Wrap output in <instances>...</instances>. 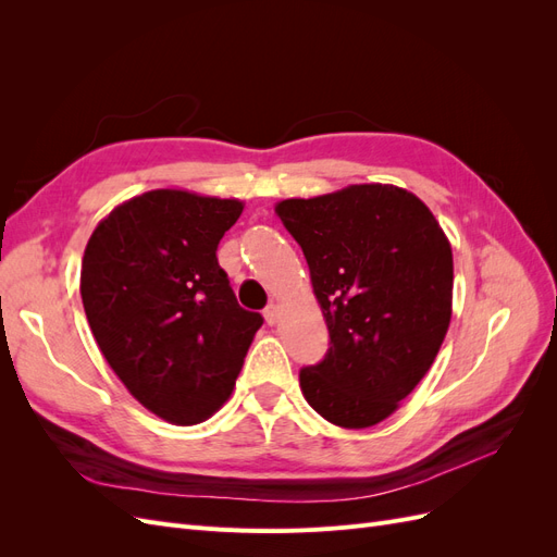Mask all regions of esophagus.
<instances>
[{
	"instance_id": "1",
	"label": "esophagus",
	"mask_w": 557,
	"mask_h": 557,
	"mask_svg": "<svg viewBox=\"0 0 557 557\" xmlns=\"http://www.w3.org/2000/svg\"><path fill=\"white\" fill-rule=\"evenodd\" d=\"M262 313H264V320L269 325L278 323V305H274V301H272V305H267V309Z\"/></svg>"
}]
</instances>
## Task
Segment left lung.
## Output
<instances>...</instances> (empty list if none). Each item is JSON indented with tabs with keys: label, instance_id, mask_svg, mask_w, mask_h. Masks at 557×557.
<instances>
[{
	"label": "left lung",
	"instance_id": "obj_1",
	"mask_svg": "<svg viewBox=\"0 0 557 557\" xmlns=\"http://www.w3.org/2000/svg\"><path fill=\"white\" fill-rule=\"evenodd\" d=\"M281 223L305 252L330 348L299 369L307 401L330 423H381L428 374L450 323L453 252L416 195L364 183L283 199Z\"/></svg>",
	"mask_w": 557,
	"mask_h": 557
}]
</instances>
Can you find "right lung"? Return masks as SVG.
<instances>
[{
    "label": "right lung",
    "mask_w": 557,
    "mask_h": 557,
    "mask_svg": "<svg viewBox=\"0 0 557 557\" xmlns=\"http://www.w3.org/2000/svg\"><path fill=\"white\" fill-rule=\"evenodd\" d=\"M239 199L150 190L92 232L81 297L99 350L148 411L195 425L237 381L262 315L239 307L215 250Z\"/></svg>",
    "instance_id": "obj_1"
}]
</instances>
